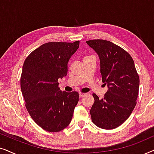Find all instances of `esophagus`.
Listing matches in <instances>:
<instances>
[{"label": "esophagus", "mask_w": 154, "mask_h": 154, "mask_svg": "<svg viewBox=\"0 0 154 154\" xmlns=\"http://www.w3.org/2000/svg\"><path fill=\"white\" fill-rule=\"evenodd\" d=\"M86 95H87V93H83V92H80V93H79V97L81 98L84 97L86 96Z\"/></svg>", "instance_id": "1"}]
</instances>
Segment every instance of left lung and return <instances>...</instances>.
Here are the masks:
<instances>
[{
  "label": "left lung",
  "instance_id": "8db88e82",
  "mask_svg": "<svg viewBox=\"0 0 154 154\" xmlns=\"http://www.w3.org/2000/svg\"><path fill=\"white\" fill-rule=\"evenodd\" d=\"M86 43L100 57L101 78L108 87L102 100L92 94V121L102 129H114L129 118L136 106L140 78L132 57L122 48L106 40Z\"/></svg>",
  "mask_w": 154,
  "mask_h": 154
}]
</instances>
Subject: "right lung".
<instances>
[{
    "mask_svg": "<svg viewBox=\"0 0 154 154\" xmlns=\"http://www.w3.org/2000/svg\"><path fill=\"white\" fill-rule=\"evenodd\" d=\"M79 48L73 43L49 42L33 50L25 60L21 90L29 115L46 131L56 132L70 124L79 100L77 92H62L58 79L67 74V64Z\"/></svg>",
    "mask_w": 154,
    "mask_h": 154,
    "instance_id": "add662e5",
    "label": "right lung"
}]
</instances>
